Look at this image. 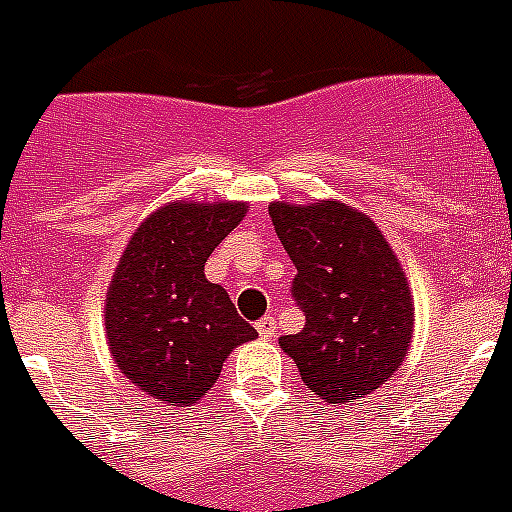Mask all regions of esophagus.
Returning <instances> with one entry per match:
<instances>
[{"label":"esophagus","instance_id":"esophagus-1","mask_svg":"<svg viewBox=\"0 0 512 512\" xmlns=\"http://www.w3.org/2000/svg\"><path fill=\"white\" fill-rule=\"evenodd\" d=\"M273 331H276V318L273 315H265V318L257 321V334L263 339H273Z\"/></svg>","mask_w":512,"mask_h":512}]
</instances>
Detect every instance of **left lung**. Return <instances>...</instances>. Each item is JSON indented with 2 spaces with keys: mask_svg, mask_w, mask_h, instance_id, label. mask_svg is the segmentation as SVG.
<instances>
[{
  "mask_svg": "<svg viewBox=\"0 0 512 512\" xmlns=\"http://www.w3.org/2000/svg\"><path fill=\"white\" fill-rule=\"evenodd\" d=\"M268 213L297 268L292 297L305 313L299 334L278 339L281 350L331 405L376 392L402 365L413 331L397 255L368 215L342 202H273Z\"/></svg>",
  "mask_w": 512,
  "mask_h": 512,
  "instance_id": "obj_1",
  "label": "left lung"
}]
</instances>
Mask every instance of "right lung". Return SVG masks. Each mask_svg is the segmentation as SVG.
Masks as SVG:
<instances>
[{
    "label": "right lung",
    "instance_id": "right-lung-1",
    "mask_svg": "<svg viewBox=\"0 0 512 512\" xmlns=\"http://www.w3.org/2000/svg\"><path fill=\"white\" fill-rule=\"evenodd\" d=\"M244 213L239 202L165 205L120 257L107 292V344L120 373L155 400L194 405L236 344L257 336L226 289L205 278L207 257Z\"/></svg>",
    "mask_w": 512,
    "mask_h": 512
}]
</instances>
